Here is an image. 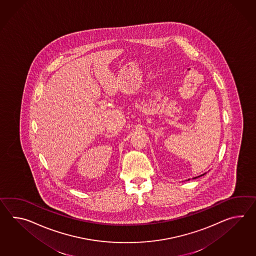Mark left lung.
Instances as JSON below:
<instances>
[{
	"mask_svg": "<svg viewBox=\"0 0 256 256\" xmlns=\"http://www.w3.org/2000/svg\"><path fill=\"white\" fill-rule=\"evenodd\" d=\"M204 174H201V176H199L196 177H194L193 179H196V178H198V177L202 176H204ZM190 179H188V181H189Z\"/></svg>",
	"mask_w": 256,
	"mask_h": 256,
	"instance_id": "8db88e82",
	"label": "left lung"
}]
</instances>
